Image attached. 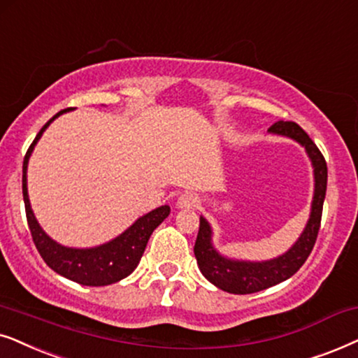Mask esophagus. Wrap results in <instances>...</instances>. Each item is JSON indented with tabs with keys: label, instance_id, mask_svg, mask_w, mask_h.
Listing matches in <instances>:
<instances>
[{
	"label": "esophagus",
	"instance_id": "esophagus-1",
	"mask_svg": "<svg viewBox=\"0 0 358 358\" xmlns=\"http://www.w3.org/2000/svg\"><path fill=\"white\" fill-rule=\"evenodd\" d=\"M198 203H199L198 194L192 193V192H187V193L180 194L178 201H176V206L182 208V209H189V208L198 206Z\"/></svg>",
	"mask_w": 358,
	"mask_h": 358
}]
</instances>
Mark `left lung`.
<instances>
[{
    "instance_id": "obj_1",
    "label": "left lung",
    "mask_w": 358,
    "mask_h": 358,
    "mask_svg": "<svg viewBox=\"0 0 358 358\" xmlns=\"http://www.w3.org/2000/svg\"><path fill=\"white\" fill-rule=\"evenodd\" d=\"M273 134L288 136L304 145L314 166V198L311 217L304 227L296 244L278 259L268 262H239L219 255L211 244V227L204 217H199V231L194 242V257L201 273L214 287L234 294H250L278 285L293 276L301 268L316 244L319 227H321L322 204L327 188V165L317 145L309 139L296 122L278 121L270 126Z\"/></svg>"
}]
</instances>
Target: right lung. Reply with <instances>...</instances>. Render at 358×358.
I'll use <instances>...</instances> for the list:
<instances>
[{
	"label": "right lung",
	"instance_id": "add662e5",
	"mask_svg": "<svg viewBox=\"0 0 358 358\" xmlns=\"http://www.w3.org/2000/svg\"><path fill=\"white\" fill-rule=\"evenodd\" d=\"M71 109V108H69ZM57 113L50 121L45 122V126L39 131L36 139L29 145L26 152L22 164V196H24V206H26V217L27 226H29L32 241H34L36 249L47 265L57 273L65 276V278L76 282L85 287H106V285L116 283L119 280L126 278L136 270L139 265L141 257L144 254L147 242H149L152 232L159 224L164 222V219L170 214V206H160L150 211L145 216L137 219L132 226L122 232L116 239L103 244L94 249H70V247H64L52 241L49 236L42 231L39 222L36 221L34 213H32L29 196H27V162L34 149L36 142L41 139L42 132L45 127L59 117L60 114L69 111Z\"/></svg>",
	"mask_w": 358,
	"mask_h": 358
}]
</instances>
